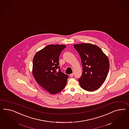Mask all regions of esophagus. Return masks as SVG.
<instances>
[{
	"label": "esophagus",
	"instance_id": "obj_1",
	"mask_svg": "<svg viewBox=\"0 0 129 129\" xmlns=\"http://www.w3.org/2000/svg\"><path fill=\"white\" fill-rule=\"evenodd\" d=\"M73 76H74V74L73 73H72V74H70V77H73Z\"/></svg>",
	"mask_w": 129,
	"mask_h": 129
}]
</instances>
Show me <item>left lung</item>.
<instances>
[{
    "instance_id": "1",
    "label": "left lung",
    "mask_w": 129,
    "mask_h": 129,
    "mask_svg": "<svg viewBox=\"0 0 129 129\" xmlns=\"http://www.w3.org/2000/svg\"><path fill=\"white\" fill-rule=\"evenodd\" d=\"M79 53L83 66V73L78 79L84 90L92 91L98 89L106 80L109 69L107 55L99 46L90 43L74 45Z\"/></svg>"
}]
</instances>
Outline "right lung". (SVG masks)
Segmentation results:
<instances>
[{"label": "right lung", "instance_id": "right-lung-1", "mask_svg": "<svg viewBox=\"0 0 129 129\" xmlns=\"http://www.w3.org/2000/svg\"><path fill=\"white\" fill-rule=\"evenodd\" d=\"M66 46L50 45L35 54L32 74L37 83L50 94L59 93L65 87L68 76L59 66L60 52Z\"/></svg>", "mask_w": 129, "mask_h": 129}]
</instances>
